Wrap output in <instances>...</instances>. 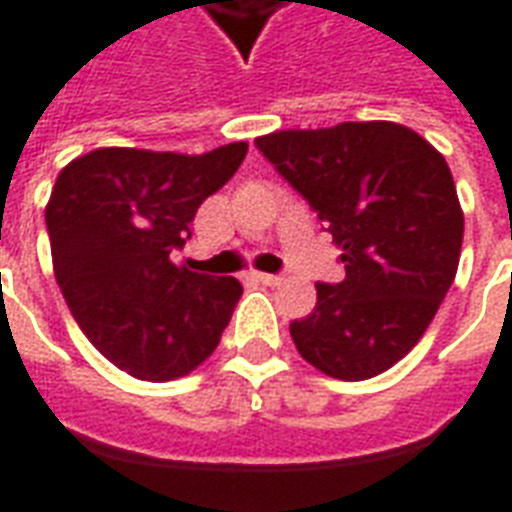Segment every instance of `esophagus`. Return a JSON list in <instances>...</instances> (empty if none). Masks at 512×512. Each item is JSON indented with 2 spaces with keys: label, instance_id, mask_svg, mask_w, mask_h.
I'll use <instances>...</instances> for the list:
<instances>
[{
  "label": "esophagus",
  "instance_id": "esophagus-1",
  "mask_svg": "<svg viewBox=\"0 0 512 512\" xmlns=\"http://www.w3.org/2000/svg\"><path fill=\"white\" fill-rule=\"evenodd\" d=\"M252 279L263 282V285H279V282H282V277H277V274H263V271L252 274Z\"/></svg>",
  "mask_w": 512,
  "mask_h": 512
}]
</instances>
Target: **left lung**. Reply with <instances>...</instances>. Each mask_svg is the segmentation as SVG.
I'll return each mask as SVG.
<instances>
[{
	"label": "left lung",
	"instance_id": "obj_1",
	"mask_svg": "<svg viewBox=\"0 0 512 512\" xmlns=\"http://www.w3.org/2000/svg\"><path fill=\"white\" fill-rule=\"evenodd\" d=\"M255 145L343 249V282H318L315 310L290 323L299 354L340 381L384 373L419 343L458 271L463 211L447 161L384 120Z\"/></svg>",
	"mask_w": 512,
	"mask_h": 512
}]
</instances>
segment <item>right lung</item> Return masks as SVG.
<instances>
[{"instance_id":"1","label":"right lung","mask_w":512,"mask_h":512,"mask_svg":"<svg viewBox=\"0 0 512 512\" xmlns=\"http://www.w3.org/2000/svg\"><path fill=\"white\" fill-rule=\"evenodd\" d=\"M246 142L202 156L101 147L62 169L46 205L54 277L87 340L128 376L172 381L216 351L241 299L235 277L175 266L202 202Z\"/></svg>"}]
</instances>
